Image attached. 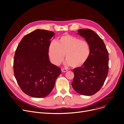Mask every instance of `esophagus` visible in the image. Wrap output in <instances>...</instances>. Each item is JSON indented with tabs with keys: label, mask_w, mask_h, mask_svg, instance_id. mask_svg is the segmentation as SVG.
Segmentation results:
<instances>
[{
	"label": "esophagus",
	"mask_w": 124,
	"mask_h": 124,
	"mask_svg": "<svg viewBox=\"0 0 124 124\" xmlns=\"http://www.w3.org/2000/svg\"><path fill=\"white\" fill-rule=\"evenodd\" d=\"M67 71H68V70L67 69L64 68H61V71L63 72H67Z\"/></svg>",
	"instance_id": "esophagus-1"
}]
</instances>
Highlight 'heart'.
Wrapping results in <instances>:
<instances>
[{
  "label": "heart",
  "instance_id": "1",
  "mask_svg": "<svg viewBox=\"0 0 124 124\" xmlns=\"http://www.w3.org/2000/svg\"><path fill=\"white\" fill-rule=\"evenodd\" d=\"M90 53V45L87 41L68 34L61 36L56 42L52 41L48 48L49 57L54 64H61L65 54V64L73 68L83 66Z\"/></svg>",
  "mask_w": 124,
  "mask_h": 124
}]
</instances>
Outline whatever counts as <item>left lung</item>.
Here are the masks:
<instances>
[{
    "instance_id": "obj_1",
    "label": "left lung",
    "mask_w": 124,
    "mask_h": 124,
    "mask_svg": "<svg viewBox=\"0 0 124 124\" xmlns=\"http://www.w3.org/2000/svg\"><path fill=\"white\" fill-rule=\"evenodd\" d=\"M78 32L89 43L91 53L82 66L73 69L72 86L78 93L91 96L100 90L106 80L109 71V54L104 41L94 31L81 29Z\"/></svg>"
}]
</instances>
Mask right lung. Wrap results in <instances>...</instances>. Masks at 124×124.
Returning <instances> with one entry per match:
<instances>
[{
	"mask_svg": "<svg viewBox=\"0 0 124 124\" xmlns=\"http://www.w3.org/2000/svg\"><path fill=\"white\" fill-rule=\"evenodd\" d=\"M54 35L51 31L35 30L22 39L15 51L14 76L22 91L28 96H47L60 75V68L49 59L48 48Z\"/></svg>",
	"mask_w": 124,
	"mask_h": 124,
	"instance_id": "right-lung-1",
	"label": "right lung"
}]
</instances>
